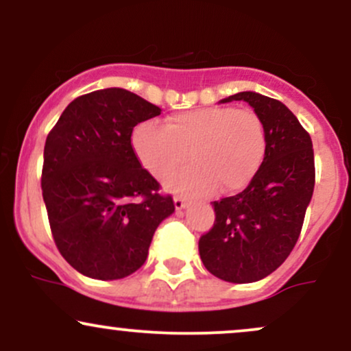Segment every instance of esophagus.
Wrapping results in <instances>:
<instances>
[{
  "instance_id": "obj_1",
  "label": "esophagus",
  "mask_w": 351,
  "mask_h": 351,
  "mask_svg": "<svg viewBox=\"0 0 351 351\" xmlns=\"http://www.w3.org/2000/svg\"><path fill=\"white\" fill-rule=\"evenodd\" d=\"M188 206V201L183 196H175V208L176 209H183Z\"/></svg>"
}]
</instances>
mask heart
<instances>
[{
  "label": "heart",
  "mask_w": 351,
  "mask_h": 351,
  "mask_svg": "<svg viewBox=\"0 0 351 351\" xmlns=\"http://www.w3.org/2000/svg\"><path fill=\"white\" fill-rule=\"evenodd\" d=\"M134 150L143 168L163 180L181 165L184 168L167 180L173 191L206 195L241 191L254 180L267 153V130L251 108L213 106L181 112L168 119L167 127L152 122L136 125Z\"/></svg>",
  "instance_id": "1"
}]
</instances>
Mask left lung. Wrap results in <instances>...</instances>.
Returning <instances> with one entry per match:
<instances>
[{
  "label": "left lung",
  "mask_w": 351,
  "mask_h": 351,
  "mask_svg": "<svg viewBox=\"0 0 351 351\" xmlns=\"http://www.w3.org/2000/svg\"><path fill=\"white\" fill-rule=\"evenodd\" d=\"M267 130V153L244 191L215 201L216 219L199 237V256L213 276L234 284L267 277L292 252L315 186L312 138L279 100L239 92Z\"/></svg>",
  "instance_id": "obj_1"
}]
</instances>
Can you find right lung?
I'll return each mask as SVG.
<instances>
[{
	"instance_id": "add662e5",
	"label": "right lung",
	"mask_w": 351,
	"mask_h": 351,
	"mask_svg": "<svg viewBox=\"0 0 351 351\" xmlns=\"http://www.w3.org/2000/svg\"><path fill=\"white\" fill-rule=\"evenodd\" d=\"M160 114L134 92L102 88L72 100L47 135L41 186L51 232L84 276L115 280L138 271L175 211L132 145L135 125Z\"/></svg>"
}]
</instances>
